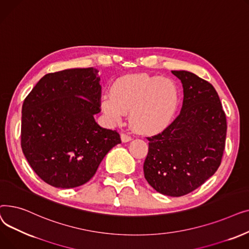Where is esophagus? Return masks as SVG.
Here are the masks:
<instances>
[{
	"mask_svg": "<svg viewBox=\"0 0 249 249\" xmlns=\"http://www.w3.org/2000/svg\"><path fill=\"white\" fill-rule=\"evenodd\" d=\"M131 139H132L131 136L126 134V133H122V134H121V140H122V142H129Z\"/></svg>",
	"mask_w": 249,
	"mask_h": 249,
	"instance_id": "34e87169",
	"label": "esophagus"
}]
</instances>
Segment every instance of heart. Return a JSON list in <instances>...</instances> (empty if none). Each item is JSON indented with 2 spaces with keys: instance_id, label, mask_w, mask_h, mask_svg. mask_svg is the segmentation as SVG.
<instances>
[{
  "instance_id": "b5f03b06",
  "label": "heart",
  "mask_w": 249,
  "mask_h": 249,
  "mask_svg": "<svg viewBox=\"0 0 249 249\" xmlns=\"http://www.w3.org/2000/svg\"><path fill=\"white\" fill-rule=\"evenodd\" d=\"M178 104L179 90L175 82L147 73L117 78L111 86L110 96L101 99V108L112 122H121L125 113L130 112V124L142 134H154L165 129Z\"/></svg>"
}]
</instances>
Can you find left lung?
Listing matches in <instances>:
<instances>
[{"mask_svg":"<svg viewBox=\"0 0 249 249\" xmlns=\"http://www.w3.org/2000/svg\"><path fill=\"white\" fill-rule=\"evenodd\" d=\"M172 72L184 89L181 111L161 133L147 137L143 172L156 192L180 197L216 173L223 156L227 124L210 83L187 71Z\"/></svg>","mask_w":249,"mask_h":249,"instance_id":"8db88e82","label":"left lung"}]
</instances>
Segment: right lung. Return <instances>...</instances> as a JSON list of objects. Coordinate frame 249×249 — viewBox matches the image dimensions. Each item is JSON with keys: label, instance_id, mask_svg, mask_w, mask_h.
<instances>
[{"label": "right lung", "instance_id": "1", "mask_svg": "<svg viewBox=\"0 0 249 249\" xmlns=\"http://www.w3.org/2000/svg\"><path fill=\"white\" fill-rule=\"evenodd\" d=\"M94 68L45 74L22 106L21 147L36 175L48 185L80 187L103 159L121 143L117 131L102 128L101 85Z\"/></svg>", "mask_w": 249, "mask_h": 249}]
</instances>
